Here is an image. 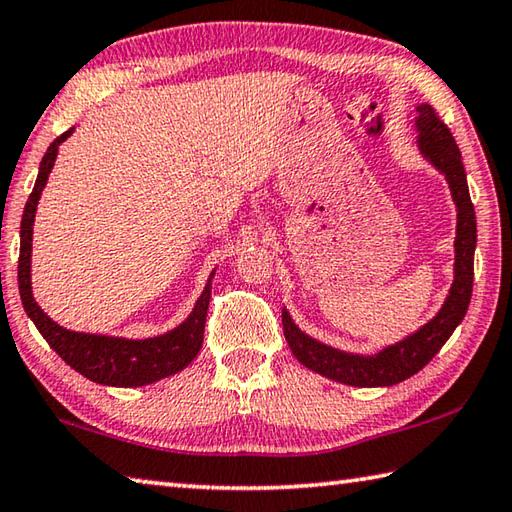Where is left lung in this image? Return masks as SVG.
Wrapping results in <instances>:
<instances>
[{
  "mask_svg": "<svg viewBox=\"0 0 512 512\" xmlns=\"http://www.w3.org/2000/svg\"><path fill=\"white\" fill-rule=\"evenodd\" d=\"M416 143L418 150L439 170L450 185L454 206H457V237H454V280L450 293L434 318L421 329L410 333L396 345H389L374 356H360L333 349L324 342L306 336L282 309V324L288 347L304 367L336 383L351 387H389L403 383L430 362L448 342L452 331L459 327L468 311L472 282H475V248H477V219L470 201L466 170L461 152L450 129L436 116L432 105L416 107Z\"/></svg>",
  "mask_w": 512,
  "mask_h": 512,
  "instance_id": "8db88e82",
  "label": "left lung"
}]
</instances>
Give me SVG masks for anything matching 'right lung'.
Segmentation results:
<instances>
[{
  "label": "right lung",
  "mask_w": 512,
  "mask_h": 512,
  "mask_svg": "<svg viewBox=\"0 0 512 512\" xmlns=\"http://www.w3.org/2000/svg\"><path fill=\"white\" fill-rule=\"evenodd\" d=\"M73 134V127L69 132L55 138L49 145V150L42 156L40 172H37L35 188L31 192L29 201H26L24 215H22V228H20V264H17V282H20V297L24 304V311L37 331L42 333L44 340L49 342L51 349L89 380L98 385L109 387H143L156 383V380L167 378L188 367L197 356L203 345V329H206V315L210 304V291H212V277L210 273L208 284L199 295L197 304H194L192 313L185 318L179 327L163 333L156 338L145 340H129V338H116V336H98V333H80L69 331L60 327L46 315L40 304L35 302L31 291V250H33V221L37 201L42 197V190L49 174L53 170L55 156H58L60 143L67 141Z\"/></svg>",
  "instance_id": "obj_1"
}]
</instances>
